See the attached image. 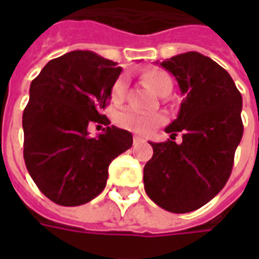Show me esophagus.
Masks as SVG:
<instances>
[{
  "label": "esophagus",
  "instance_id": "1",
  "mask_svg": "<svg viewBox=\"0 0 259 259\" xmlns=\"http://www.w3.org/2000/svg\"><path fill=\"white\" fill-rule=\"evenodd\" d=\"M143 139H141V137H139V136H135V137H133V143H135V144H139V143H143Z\"/></svg>",
  "mask_w": 259,
  "mask_h": 259
}]
</instances>
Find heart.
<instances>
[{"label":"heart","mask_w":259,"mask_h":259,"mask_svg":"<svg viewBox=\"0 0 259 259\" xmlns=\"http://www.w3.org/2000/svg\"><path fill=\"white\" fill-rule=\"evenodd\" d=\"M143 81L151 89L155 94L162 96L163 93H170L172 90V79L169 74L159 69H151L143 73ZM126 77H119L112 85L111 97L115 102H120L126 94ZM163 118L161 113H146L140 112L135 108H124L120 112L116 113L115 122L118 126L130 132H135L139 135H150L157 126L163 123Z\"/></svg>","instance_id":"heart-1"}]
</instances>
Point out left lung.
<instances>
[{
	"label": "left lung",
	"mask_w": 259,
	"mask_h": 259,
	"mask_svg": "<svg viewBox=\"0 0 259 259\" xmlns=\"http://www.w3.org/2000/svg\"><path fill=\"white\" fill-rule=\"evenodd\" d=\"M159 65L178 80L183 101L165 129L172 140L150 143L154 154L144 166V189L163 209L186 213L226 185L243 137V100L230 74L202 54H179ZM178 131L184 132L180 145L173 141Z\"/></svg>",
	"instance_id": "left-lung-1"
}]
</instances>
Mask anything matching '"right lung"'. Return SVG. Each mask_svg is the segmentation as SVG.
I'll return each mask as SVG.
<instances>
[{
    "instance_id": "add662e5",
    "label": "right lung",
    "mask_w": 259,
    "mask_h": 259,
    "mask_svg": "<svg viewBox=\"0 0 259 259\" xmlns=\"http://www.w3.org/2000/svg\"><path fill=\"white\" fill-rule=\"evenodd\" d=\"M122 72L91 51L51 59L31 81L23 111L26 168L42 194L64 206L96 198L107 185L112 159L133 144L130 132L109 126L102 109ZM90 123L107 125L93 139Z\"/></svg>"
}]
</instances>
